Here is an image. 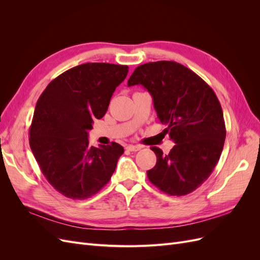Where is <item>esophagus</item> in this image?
I'll return each instance as SVG.
<instances>
[{
  "label": "esophagus",
  "instance_id": "1",
  "mask_svg": "<svg viewBox=\"0 0 260 260\" xmlns=\"http://www.w3.org/2000/svg\"><path fill=\"white\" fill-rule=\"evenodd\" d=\"M125 148H127L128 151H130V152H138V151H140L141 148H142V146H141V145H132V144H129Z\"/></svg>",
  "mask_w": 260,
  "mask_h": 260
}]
</instances>
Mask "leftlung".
<instances>
[{"label": "left lung", "instance_id": "left-lung-1", "mask_svg": "<svg viewBox=\"0 0 260 260\" xmlns=\"http://www.w3.org/2000/svg\"><path fill=\"white\" fill-rule=\"evenodd\" d=\"M151 93L159 120L176 145L169 154L152 146L155 167L148 180L164 193L182 196L201 186L221 155L225 140L223 113L214 90L191 69L172 60L146 62L135 69L128 85Z\"/></svg>", "mask_w": 260, "mask_h": 260}]
</instances>
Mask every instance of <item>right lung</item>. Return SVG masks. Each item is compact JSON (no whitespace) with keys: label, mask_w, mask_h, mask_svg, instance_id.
Listing matches in <instances>:
<instances>
[{"label":"right lung","mask_w":260,"mask_h":260,"mask_svg":"<svg viewBox=\"0 0 260 260\" xmlns=\"http://www.w3.org/2000/svg\"><path fill=\"white\" fill-rule=\"evenodd\" d=\"M128 70L108 62L76 66L52 80L37 102L30 148L49 183L68 199L91 198L114 174L123 147L91 146L88 131L106 114Z\"/></svg>","instance_id":"obj_1"}]
</instances>
